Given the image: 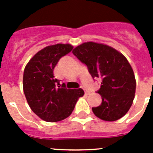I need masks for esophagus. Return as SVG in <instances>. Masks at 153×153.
<instances>
[{
	"label": "esophagus",
	"instance_id": "esophagus-1",
	"mask_svg": "<svg viewBox=\"0 0 153 153\" xmlns=\"http://www.w3.org/2000/svg\"><path fill=\"white\" fill-rule=\"evenodd\" d=\"M83 90H84V92H85V94H86V95H88L89 93H90V91H89V90H87V89H86V88H83Z\"/></svg>",
	"mask_w": 153,
	"mask_h": 153
}]
</instances>
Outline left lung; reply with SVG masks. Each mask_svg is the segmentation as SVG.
<instances>
[{"instance_id": "8db88e82", "label": "left lung", "mask_w": 153, "mask_h": 153, "mask_svg": "<svg viewBox=\"0 0 153 153\" xmlns=\"http://www.w3.org/2000/svg\"><path fill=\"white\" fill-rule=\"evenodd\" d=\"M73 53L86 65L93 79H101L97 93L102 102L93 107V113L105 121H116L129 111L136 92V79L126 58L107 45L87 42L73 50Z\"/></svg>"}]
</instances>
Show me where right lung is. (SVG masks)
Masks as SVG:
<instances>
[{
  "label": "right lung",
  "mask_w": 153,
  "mask_h": 153,
  "mask_svg": "<svg viewBox=\"0 0 153 153\" xmlns=\"http://www.w3.org/2000/svg\"><path fill=\"white\" fill-rule=\"evenodd\" d=\"M74 47L58 44L36 53L24 71V95L32 111L47 122H58L67 118L74 109L82 89H67L53 75V69L60 58Z\"/></svg>",
  "instance_id": "right-lung-1"
}]
</instances>
